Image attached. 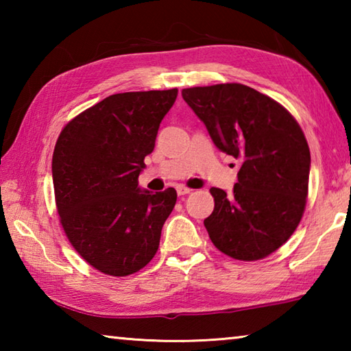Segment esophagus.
<instances>
[{
  "label": "esophagus",
  "mask_w": 351,
  "mask_h": 351,
  "mask_svg": "<svg viewBox=\"0 0 351 351\" xmlns=\"http://www.w3.org/2000/svg\"><path fill=\"white\" fill-rule=\"evenodd\" d=\"M176 192H178V195H180V197H182V195H187V193L192 192V190H190V189L186 187V186H178V187H176Z\"/></svg>",
  "instance_id": "esophagus-1"
}]
</instances>
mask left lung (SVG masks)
<instances>
[{"label":"left lung","instance_id":"8db88e82","mask_svg":"<svg viewBox=\"0 0 351 351\" xmlns=\"http://www.w3.org/2000/svg\"><path fill=\"white\" fill-rule=\"evenodd\" d=\"M218 150L240 161L232 193L212 187L204 219L213 245L237 260H260L287 243L304 215L311 156L295 119L241 83L182 90Z\"/></svg>","mask_w":351,"mask_h":351}]
</instances>
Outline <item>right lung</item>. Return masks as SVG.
I'll return each mask as SVG.
<instances>
[{
	"label": "right lung",
	"mask_w": 351,
	"mask_h": 351,
	"mask_svg": "<svg viewBox=\"0 0 351 351\" xmlns=\"http://www.w3.org/2000/svg\"><path fill=\"white\" fill-rule=\"evenodd\" d=\"M178 90L121 93L66 123L52 156L57 212L82 258L112 277H125L154 257L176 190L138 186L144 159Z\"/></svg>",
	"instance_id": "add662e5"
}]
</instances>
